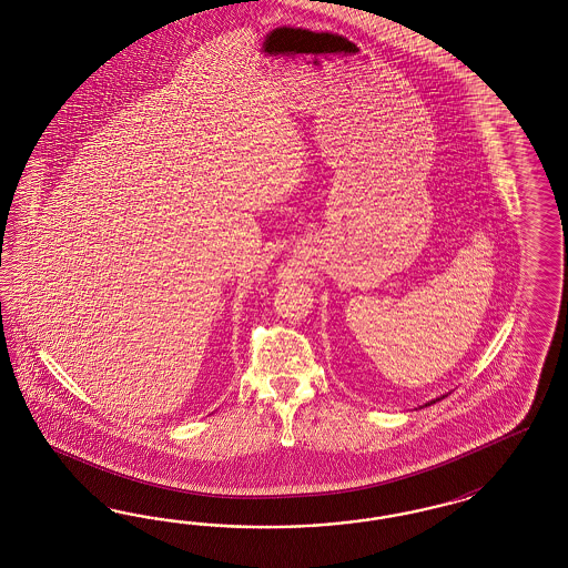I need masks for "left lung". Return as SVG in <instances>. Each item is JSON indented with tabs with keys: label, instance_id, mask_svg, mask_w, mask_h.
<instances>
[{
	"label": "left lung",
	"instance_id": "1",
	"mask_svg": "<svg viewBox=\"0 0 568 568\" xmlns=\"http://www.w3.org/2000/svg\"><path fill=\"white\" fill-rule=\"evenodd\" d=\"M432 403H434V400H432ZM428 405H430V403H428ZM428 405H426V407H428Z\"/></svg>",
	"mask_w": 568,
	"mask_h": 568
}]
</instances>
